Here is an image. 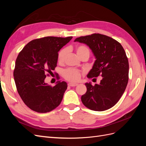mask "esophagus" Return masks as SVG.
I'll return each instance as SVG.
<instances>
[{
	"mask_svg": "<svg viewBox=\"0 0 146 146\" xmlns=\"http://www.w3.org/2000/svg\"><path fill=\"white\" fill-rule=\"evenodd\" d=\"M78 85L77 83H68V86H76Z\"/></svg>",
	"mask_w": 146,
	"mask_h": 146,
	"instance_id": "esophagus-1",
	"label": "esophagus"
}]
</instances>
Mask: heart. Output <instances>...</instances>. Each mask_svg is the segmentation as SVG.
Returning a JSON list of instances; mask_svg holds the SVG:
<instances>
[{
	"label": "heart",
	"instance_id": "1",
	"mask_svg": "<svg viewBox=\"0 0 146 146\" xmlns=\"http://www.w3.org/2000/svg\"><path fill=\"white\" fill-rule=\"evenodd\" d=\"M76 53L79 57H80L82 55L85 54H90V51L88 48L85 46H78L76 47ZM68 50L66 48H63V49L61 50L58 55V60L60 63H62L64 61L65 57L67 55ZM82 72L80 70H78L74 69H68L65 70L63 75L66 79L70 82H77L80 80V78L82 76Z\"/></svg>",
	"mask_w": 146,
	"mask_h": 146
}]
</instances>
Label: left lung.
<instances>
[{
    "label": "left lung",
    "instance_id": "obj_1",
    "mask_svg": "<svg viewBox=\"0 0 146 146\" xmlns=\"http://www.w3.org/2000/svg\"><path fill=\"white\" fill-rule=\"evenodd\" d=\"M76 41L86 44L95 56L88 78L102 77L99 85L85 83L87 91L82 96V103L97 111L111 108L121 98L129 81V61L124 49L115 39L99 33L77 38Z\"/></svg>",
    "mask_w": 146,
    "mask_h": 146
}]
</instances>
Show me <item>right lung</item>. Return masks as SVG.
<instances>
[{"mask_svg":"<svg viewBox=\"0 0 146 146\" xmlns=\"http://www.w3.org/2000/svg\"><path fill=\"white\" fill-rule=\"evenodd\" d=\"M72 38L47 36L34 39L17 56L13 72L17 90L24 104L33 111L49 112L62 100L66 82L58 81L51 86L44 80L47 72L55 70L58 52Z\"/></svg>","mask_w":146,"mask_h":146,"instance_id":"obj_1","label":"right lung"}]
</instances>
